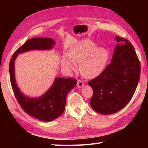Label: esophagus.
I'll list each match as a JSON object with an SVG mask.
<instances>
[{"instance_id":"34e87169","label":"esophagus","mask_w":148,"mask_h":148,"mask_svg":"<svg viewBox=\"0 0 148 148\" xmlns=\"http://www.w3.org/2000/svg\"><path fill=\"white\" fill-rule=\"evenodd\" d=\"M84 83L81 80H78L77 83V86L78 88H81L84 86Z\"/></svg>"}]
</instances>
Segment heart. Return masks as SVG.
<instances>
[{
  "label": "heart",
  "mask_w": 148,
  "mask_h": 148,
  "mask_svg": "<svg viewBox=\"0 0 148 148\" xmlns=\"http://www.w3.org/2000/svg\"><path fill=\"white\" fill-rule=\"evenodd\" d=\"M109 53L106 48H97L90 40H84L73 46L64 57L62 65L68 71L76 70L79 65L81 74L84 77L93 78L101 73L109 59Z\"/></svg>",
  "instance_id": "heart-1"
}]
</instances>
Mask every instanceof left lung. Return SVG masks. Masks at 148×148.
<instances>
[{
  "instance_id": "1",
  "label": "left lung",
  "mask_w": 148,
  "mask_h": 148,
  "mask_svg": "<svg viewBox=\"0 0 148 148\" xmlns=\"http://www.w3.org/2000/svg\"><path fill=\"white\" fill-rule=\"evenodd\" d=\"M118 42L110 64L99 76L88 82L93 89L90 105L94 111L111 114L123 109L136 92L140 65L129 40L116 36Z\"/></svg>"
}]
</instances>
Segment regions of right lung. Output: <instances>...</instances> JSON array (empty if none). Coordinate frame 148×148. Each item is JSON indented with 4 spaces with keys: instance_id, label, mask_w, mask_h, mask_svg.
<instances>
[{
    "instance_id": "right-lung-1",
    "label": "right lung",
    "mask_w": 148,
    "mask_h": 148,
    "mask_svg": "<svg viewBox=\"0 0 148 148\" xmlns=\"http://www.w3.org/2000/svg\"><path fill=\"white\" fill-rule=\"evenodd\" d=\"M55 45L50 38L36 37L27 40L14 52L9 62V74L12 90L21 108L28 114L42 121H50L64 112L67 93L74 88L77 80L72 78L56 77L51 87L38 98H30L20 92L15 79L14 62L20 53L30 50H48Z\"/></svg>"
}]
</instances>
